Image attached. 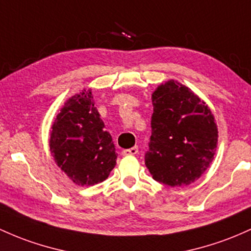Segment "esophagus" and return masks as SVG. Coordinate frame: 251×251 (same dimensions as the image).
Listing matches in <instances>:
<instances>
[{
	"mask_svg": "<svg viewBox=\"0 0 251 251\" xmlns=\"http://www.w3.org/2000/svg\"><path fill=\"white\" fill-rule=\"evenodd\" d=\"M138 152V147H133L131 149H126V150H123V155L124 156H130V155H136Z\"/></svg>",
	"mask_w": 251,
	"mask_h": 251,
	"instance_id": "1",
	"label": "esophagus"
}]
</instances>
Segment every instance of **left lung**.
I'll return each instance as SVG.
<instances>
[{
  "mask_svg": "<svg viewBox=\"0 0 251 251\" xmlns=\"http://www.w3.org/2000/svg\"><path fill=\"white\" fill-rule=\"evenodd\" d=\"M151 137L145 164L153 180L188 186L206 172L218 144L210 107L180 82L170 79L152 93Z\"/></svg>",
  "mask_w": 251,
  "mask_h": 251,
  "instance_id": "1",
  "label": "left lung"
}]
</instances>
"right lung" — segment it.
<instances>
[{
	"instance_id": "right-lung-1",
	"label": "right lung",
	"mask_w": 251,
	"mask_h": 251,
	"mask_svg": "<svg viewBox=\"0 0 251 251\" xmlns=\"http://www.w3.org/2000/svg\"><path fill=\"white\" fill-rule=\"evenodd\" d=\"M103 127L92 89L71 96L54 118L50 151L57 166L77 186L102 182L115 167V147Z\"/></svg>"
}]
</instances>
